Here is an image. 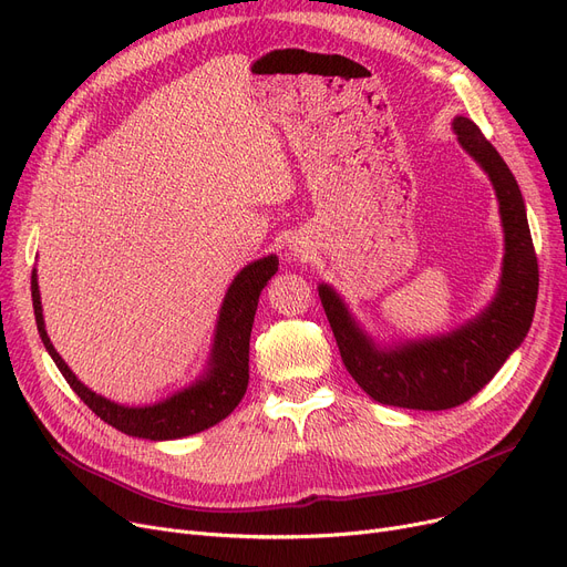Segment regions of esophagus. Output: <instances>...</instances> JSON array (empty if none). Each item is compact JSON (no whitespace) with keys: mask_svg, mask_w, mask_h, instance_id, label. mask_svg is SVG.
Instances as JSON below:
<instances>
[{"mask_svg":"<svg viewBox=\"0 0 567 567\" xmlns=\"http://www.w3.org/2000/svg\"><path fill=\"white\" fill-rule=\"evenodd\" d=\"M291 252H293V255H296V257H299V255H301V257H303V255H306V246H303V244H301V241H296V244H293V246H291Z\"/></svg>","mask_w":567,"mask_h":567,"instance_id":"esophagus-1","label":"esophagus"}]
</instances>
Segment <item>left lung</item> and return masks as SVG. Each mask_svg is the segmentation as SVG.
<instances>
[{
  "label": "left lung",
  "instance_id": "1",
  "mask_svg": "<svg viewBox=\"0 0 567 567\" xmlns=\"http://www.w3.org/2000/svg\"><path fill=\"white\" fill-rule=\"evenodd\" d=\"M453 128L460 144L489 174L498 197L505 255L489 308L449 336L379 349L359 329L340 296L329 285H319V299L347 372L381 404L423 411L464 404L485 389L524 342L538 301V257L515 176L471 118L457 116Z\"/></svg>",
  "mask_w": 567,
  "mask_h": 567
}]
</instances>
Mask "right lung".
<instances>
[{
	"label": "right lung",
	"mask_w": 567,
	"mask_h": 567,
	"mask_svg": "<svg viewBox=\"0 0 567 567\" xmlns=\"http://www.w3.org/2000/svg\"><path fill=\"white\" fill-rule=\"evenodd\" d=\"M278 271V257L268 255L248 264L241 274L234 278L227 289V296L220 308V319L214 340L212 363L208 372L190 389L172 395L154 406H122L114 404L94 391H89L84 383L69 370L45 333L41 293L37 282V271L32 274V301L41 340L52 355L54 365L64 374L78 398L92 409L101 421L128 436L148 439V441H167L197 434L202 430L214 427L236 409L248 389V351H250V331L259 303V293Z\"/></svg>",
	"instance_id": "right-lung-1"
}]
</instances>
